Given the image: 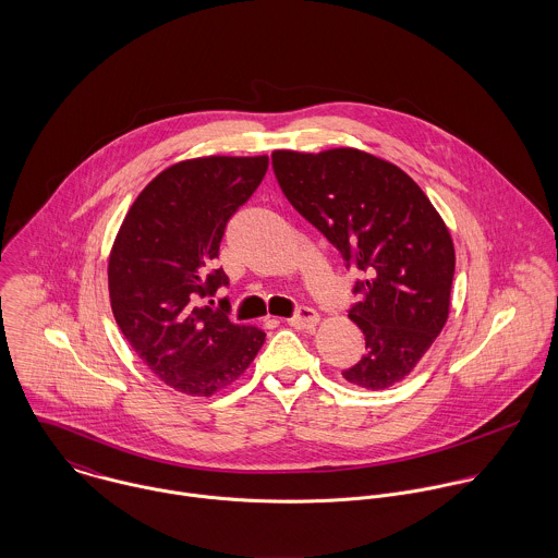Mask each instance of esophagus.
<instances>
[{"instance_id":"obj_1","label":"esophagus","mask_w":558,"mask_h":558,"mask_svg":"<svg viewBox=\"0 0 558 558\" xmlns=\"http://www.w3.org/2000/svg\"><path fill=\"white\" fill-rule=\"evenodd\" d=\"M319 322V316L312 307H299L296 314L292 318H288V324L294 328H303V330H312Z\"/></svg>"}]
</instances>
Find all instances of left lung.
Instances as JSON below:
<instances>
[{"label": "left lung", "mask_w": 558, "mask_h": 558, "mask_svg": "<svg viewBox=\"0 0 558 558\" xmlns=\"http://www.w3.org/2000/svg\"><path fill=\"white\" fill-rule=\"evenodd\" d=\"M272 169L345 268L367 272L348 312L365 335V356L343 378L372 391L403 380L449 318L456 251L445 221L408 173L361 150H277Z\"/></svg>", "instance_id": "left-lung-1"}]
</instances>
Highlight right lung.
Masks as SVG:
<instances>
[{"label": "right lung", "instance_id": "obj_1", "mask_svg": "<svg viewBox=\"0 0 558 558\" xmlns=\"http://www.w3.org/2000/svg\"><path fill=\"white\" fill-rule=\"evenodd\" d=\"M266 169L268 157L175 162L140 193L113 242V318L150 372L180 393L210 398L230 387L264 343L259 328L197 301L228 286L223 268L210 264Z\"/></svg>", "mask_w": 558, "mask_h": 558}]
</instances>
